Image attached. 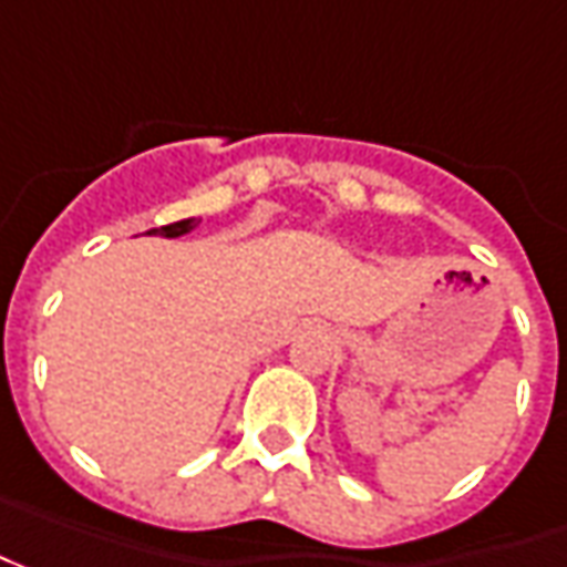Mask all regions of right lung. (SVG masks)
<instances>
[{"mask_svg": "<svg viewBox=\"0 0 567 567\" xmlns=\"http://www.w3.org/2000/svg\"><path fill=\"white\" fill-rule=\"evenodd\" d=\"M196 224H199V218L193 215V218H184V221H174V224H165V227H152V230H146V234H158V237H184V234H189V230H196Z\"/></svg>", "mask_w": 567, "mask_h": 567, "instance_id": "obj_1", "label": "right lung"}]
</instances>
